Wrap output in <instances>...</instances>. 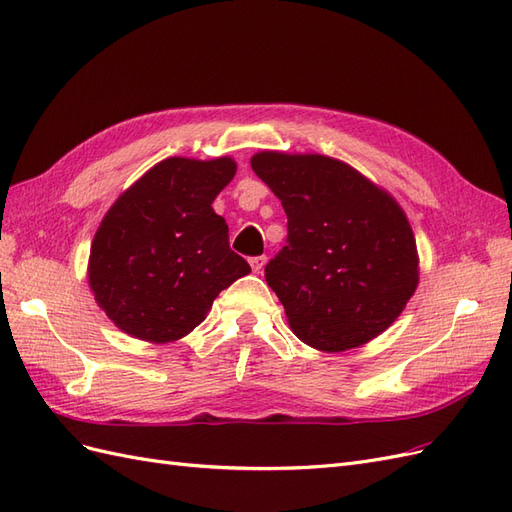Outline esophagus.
<instances>
[{
    "label": "esophagus",
    "instance_id": "34e87169",
    "mask_svg": "<svg viewBox=\"0 0 512 512\" xmlns=\"http://www.w3.org/2000/svg\"><path fill=\"white\" fill-rule=\"evenodd\" d=\"M250 265H252L254 273H260L262 269H265V265H267V256H254V258H250Z\"/></svg>",
    "mask_w": 512,
    "mask_h": 512
}]
</instances>
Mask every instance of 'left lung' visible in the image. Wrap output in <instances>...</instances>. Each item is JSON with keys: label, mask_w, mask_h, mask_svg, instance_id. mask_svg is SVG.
<instances>
[{"label": "left lung", "mask_w": 512, "mask_h": 512, "mask_svg": "<svg viewBox=\"0 0 512 512\" xmlns=\"http://www.w3.org/2000/svg\"><path fill=\"white\" fill-rule=\"evenodd\" d=\"M252 168L288 218L286 245L265 277L292 333L344 352L389 329L418 284L416 241L397 200L318 153L260 151Z\"/></svg>", "instance_id": "1"}]
</instances>
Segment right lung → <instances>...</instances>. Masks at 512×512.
I'll return each instance as SVG.
<instances>
[{
    "label": "right lung",
    "instance_id": "1",
    "mask_svg": "<svg viewBox=\"0 0 512 512\" xmlns=\"http://www.w3.org/2000/svg\"><path fill=\"white\" fill-rule=\"evenodd\" d=\"M235 173L232 158H168L108 209L91 243L89 286L123 333L175 342L252 271L230 250L226 220L211 207Z\"/></svg>",
    "mask_w": 512,
    "mask_h": 512
}]
</instances>
